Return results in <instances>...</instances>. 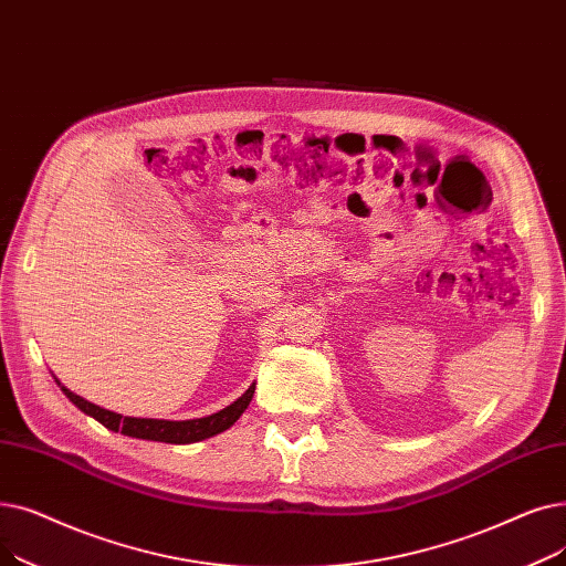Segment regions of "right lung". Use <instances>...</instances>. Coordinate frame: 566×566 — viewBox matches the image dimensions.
<instances>
[{
	"label": "right lung",
	"instance_id": "1",
	"mask_svg": "<svg viewBox=\"0 0 566 566\" xmlns=\"http://www.w3.org/2000/svg\"><path fill=\"white\" fill-rule=\"evenodd\" d=\"M57 385L66 394V398L73 402L77 410H83L85 415L94 417L98 423H103L107 430H115V433L128 436V438H138V440H151V442H168V444H191L207 440L211 436H219L223 430H228L244 410L249 408V402L255 394V382L247 389V394H241L234 402H230L228 408L213 412L202 419H186V421H168V419H138V417H122L117 412L103 410L94 402L80 398L71 389H66L60 380Z\"/></svg>",
	"mask_w": 566,
	"mask_h": 566
}]
</instances>
